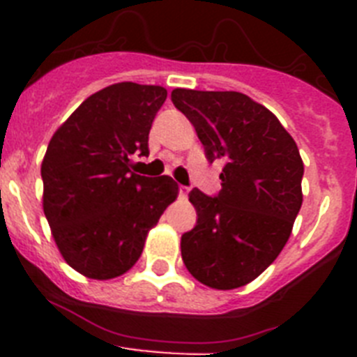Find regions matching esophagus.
Wrapping results in <instances>:
<instances>
[{"instance_id": "esophagus-1", "label": "esophagus", "mask_w": 357, "mask_h": 357, "mask_svg": "<svg viewBox=\"0 0 357 357\" xmlns=\"http://www.w3.org/2000/svg\"><path fill=\"white\" fill-rule=\"evenodd\" d=\"M189 193V188H185V185H178V195H181V198H185Z\"/></svg>"}]
</instances>
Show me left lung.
I'll return each mask as SVG.
<instances>
[{
  "mask_svg": "<svg viewBox=\"0 0 357 357\" xmlns=\"http://www.w3.org/2000/svg\"><path fill=\"white\" fill-rule=\"evenodd\" d=\"M207 159L225 162L214 198L189 193L197 225L182 236L189 273L213 289H236L261 275L284 248L302 206L304 162L272 110L236 91L173 89Z\"/></svg>",
  "mask_w": 357,
  "mask_h": 357,
  "instance_id": "1",
  "label": "left lung"
}]
</instances>
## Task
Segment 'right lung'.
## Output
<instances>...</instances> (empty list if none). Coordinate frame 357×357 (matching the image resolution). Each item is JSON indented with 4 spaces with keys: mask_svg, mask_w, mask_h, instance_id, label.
Masks as SVG:
<instances>
[{
    "mask_svg": "<svg viewBox=\"0 0 357 357\" xmlns=\"http://www.w3.org/2000/svg\"><path fill=\"white\" fill-rule=\"evenodd\" d=\"M168 91L119 82L91 94L56 128L40 164L43 209L66 263L109 280L141 257L146 236L178 197L172 176L132 172Z\"/></svg>",
    "mask_w": 357,
    "mask_h": 357,
    "instance_id": "right-lung-1",
    "label": "right lung"
}]
</instances>
